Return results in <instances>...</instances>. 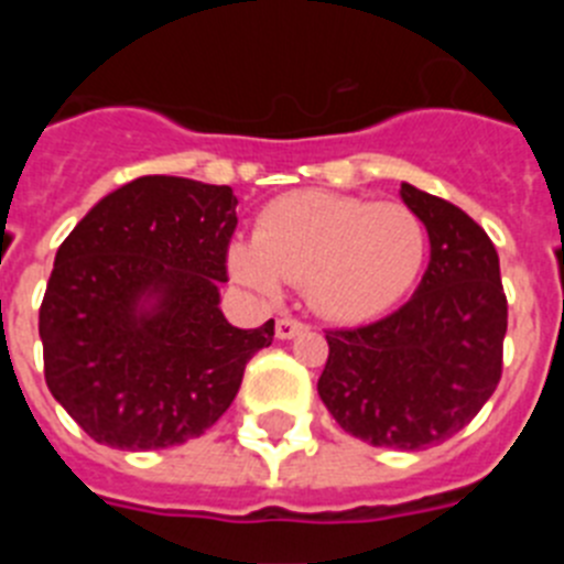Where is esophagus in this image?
<instances>
[{
	"instance_id": "obj_1",
	"label": "esophagus",
	"mask_w": 564,
	"mask_h": 564,
	"mask_svg": "<svg viewBox=\"0 0 564 564\" xmlns=\"http://www.w3.org/2000/svg\"><path fill=\"white\" fill-rule=\"evenodd\" d=\"M307 330L305 322H299V318H276V338H282V341H288V338H296L302 336V333Z\"/></svg>"
}]
</instances>
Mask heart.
Returning a JSON list of instances; mask_svg holds the SVG:
<instances>
[{"label": "heart", "instance_id": "obj_1", "mask_svg": "<svg viewBox=\"0 0 564 564\" xmlns=\"http://www.w3.org/2000/svg\"><path fill=\"white\" fill-rule=\"evenodd\" d=\"M426 253V226L410 206L311 188L268 203L257 237L228 248V271L259 296L305 285L316 313L364 322L412 291Z\"/></svg>", "mask_w": 564, "mask_h": 564}]
</instances>
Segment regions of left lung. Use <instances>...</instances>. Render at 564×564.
I'll return each instance as SVG.
<instances>
[{
    "label": "left lung",
    "mask_w": 564,
    "mask_h": 564,
    "mask_svg": "<svg viewBox=\"0 0 564 564\" xmlns=\"http://www.w3.org/2000/svg\"><path fill=\"white\" fill-rule=\"evenodd\" d=\"M430 234V268L387 318L327 330L318 398L344 432L417 452L460 432L497 390L508 305L500 257L463 208L401 183Z\"/></svg>",
    "instance_id": "obj_1"
}]
</instances>
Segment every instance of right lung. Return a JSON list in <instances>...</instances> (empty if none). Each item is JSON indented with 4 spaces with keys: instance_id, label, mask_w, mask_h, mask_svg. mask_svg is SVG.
Returning <instances> with one entry per match:
<instances>
[{
    "instance_id": "1",
    "label": "right lung",
    "mask_w": 564,
    "mask_h": 564,
    "mask_svg": "<svg viewBox=\"0 0 564 564\" xmlns=\"http://www.w3.org/2000/svg\"><path fill=\"white\" fill-rule=\"evenodd\" d=\"M237 228L231 186L149 174L89 208L56 251L39 311L44 381L93 441L181 446L220 421L273 318L220 311Z\"/></svg>"
}]
</instances>
